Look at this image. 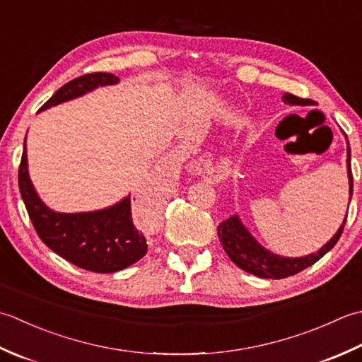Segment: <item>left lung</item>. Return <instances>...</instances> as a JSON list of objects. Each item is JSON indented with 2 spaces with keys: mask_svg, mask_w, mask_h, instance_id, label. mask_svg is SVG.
<instances>
[{
  "mask_svg": "<svg viewBox=\"0 0 362 362\" xmlns=\"http://www.w3.org/2000/svg\"><path fill=\"white\" fill-rule=\"evenodd\" d=\"M283 101L286 105L292 106H308L314 105V101L308 98H298L292 93H284ZM349 144V142H346ZM346 173H349V184H350V198L353 194V175H351V164H350V146H346ZM344 218L342 225L339 226L337 233L331 238L325 245H323L317 253H311L308 256L301 257H284L269 252L264 248L259 242H257L238 216H233L230 218L223 220L222 223L217 226L218 239L222 242V247L230 256V259L238 265L239 269L253 274L259 278H270V279H281L292 276L298 272L305 270L309 265L315 264L323 255H327L331 248H333L345 226Z\"/></svg>",
  "mask_w": 362,
  "mask_h": 362,
  "instance_id": "8db88e82",
  "label": "left lung"
}]
</instances>
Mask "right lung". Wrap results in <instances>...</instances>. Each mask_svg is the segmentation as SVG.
Returning <instances> with one entry per match:
<instances>
[{"mask_svg": "<svg viewBox=\"0 0 362 362\" xmlns=\"http://www.w3.org/2000/svg\"><path fill=\"white\" fill-rule=\"evenodd\" d=\"M112 73H88L62 86L39 110L83 97L101 86H114ZM18 187L29 218L47 247L64 259L95 274H114L146 255L145 234L132 222L131 195L106 209L64 214L49 209L40 200L28 173L26 137L18 168Z\"/></svg>", "mask_w": 362, "mask_h": 362, "instance_id": "right-lung-1", "label": "right lung"}]
</instances>
